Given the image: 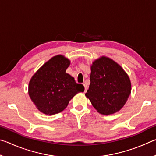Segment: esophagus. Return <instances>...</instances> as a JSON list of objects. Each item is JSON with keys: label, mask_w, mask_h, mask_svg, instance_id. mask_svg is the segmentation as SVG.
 Returning a JSON list of instances; mask_svg holds the SVG:
<instances>
[{"label": "esophagus", "mask_w": 156, "mask_h": 156, "mask_svg": "<svg viewBox=\"0 0 156 156\" xmlns=\"http://www.w3.org/2000/svg\"><path fill=\"white\" fill-rule=\"evenodd\" d=\"M83 85H84V92H86L87 91V89H88L87 86V84H84Z\"/></svg>", "instance_id": "esophagus-1"}]
</instances>
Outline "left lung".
<instances>
[{
  "mask_svg": "<svg viewBox=\"0 0 156 156\" xmlns=\"http://www.w3.org/2000/svg\"><path fill=\"white\" fill-rule=\"evenodd\" d=\"M90 82L85 96L102 115H112L120 111L131 94V84L127 73L107 56L92 62Z\"/></svg>",
  "mask_w": 156,
  "mask_h": 156,
  "instance_id": "1",
  "label": "left lung"
}]
</instances>
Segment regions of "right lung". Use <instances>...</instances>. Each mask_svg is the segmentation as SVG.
Listing matches in <instances>:
<instances>
[{
    "mask_svg": "<svg viewBox=\"0 0 156 156\" xmlns=\"http://www.w3.org/2000/svg\"><path fill=\"white\" fill-rule=\"evenodd\" d=\"M70 63L64 56L57 55L31 78L28 93L41 112L49 115L61 112L75 95L84 91L83 84L76 83L74 78L66 73Z\"/></svg>",
    "mask_w": 156,
    "mask_h": 156,
    "instance_id": "add662e5",
    "label": "right lung"
}]
</instances>
